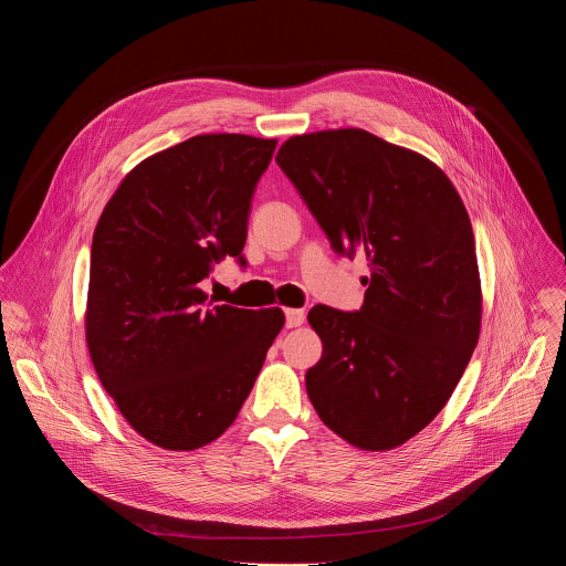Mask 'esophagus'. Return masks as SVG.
Here are the masks:
<instances>
[{
	"label": "esophagus",
	"mask_w": 566,
	"mask_h": 566,
	"mask_svg": "<svg viewBox=\"0 0 566 566\" xmlns=\"http://www.w3.org/2000/svg\"><path fill=\"white\" fill-rule=\"evenodd\" d=\"M284 315H286V327H289V329L304 325V317H306V315H304L302 308H286Z\"/></svg>",
	"instance_id": "obj_1"
}]
</instances>
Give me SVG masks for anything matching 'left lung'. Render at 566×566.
I'll return each instance as SVG.
<instances>
[{"instance_id": "obj_1", "label": "left lung", "mask_w": 566, "mask_h": 566, "mask_svg": "<svg viewBox=\"0 0 566 566\" xmlns=\"http://www.w3.org/2000/svg\"><path fill=\"white\" fill-rule=\"evenodd\" d=\"M277 166L336 253H365V302L308 311L322 358L306 394L329 430L360 450H391L448 402L481 329V282L465 206L419 151L365 129L291 136Z\"/></svg>"}]
</instances>
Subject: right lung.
I'll use <instances>...</instances> for the list:
<instances>
[{"label":"right lung","instance_id":"right-lung-1","mask_svg":"<svg viewBox=\"0 0 566 566\" xmlns=\"http://www.w3.org/2000/svg\"><path fill=\"white\" fill-rule=\"evenodd\" d=\"M275 138L201 134L127 172L92 241L85 336L125 421L166 450H197L237 419L284 327L273 308L208 302L201 282L247 244Z\"/></svg>","mask_w":566,"mask_h":566}]
</instances>
